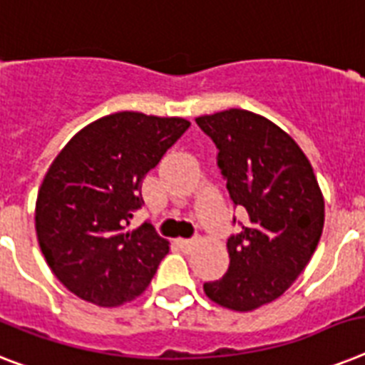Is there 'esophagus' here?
<instances>
[{
    "mask_svg": "<svg viewBox=\"0 0 365 365\" xmlns=\"http://www.w3.org/2000/svg\"><path fill=\"white\" fill-rule=\"evenodd\" d=\"M178 245H180V250H182L183 253H189V251L192 250V245H195V242H192V240L182 238V240H178Z\"/></svg>",
    "mask_w": 365,
    "mask_h": 365,
    "instance_id": "obj_1",
    "label": "esophagus"
}]
</instances>
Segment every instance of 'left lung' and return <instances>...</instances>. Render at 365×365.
Segmentation results:
<instances>
[{"label": "left lung", "instance_id": "left-lung-1", "mask_svg": "<svg viewBox=\"0 0 365 365\" xmlns=\"http://www.w3.org/2000/svg\"><path fill=\"white\" fill-rule=\"evenodd\" d=\"M197 125L219 150L234 208L247 212L227 242V274L204 283V292L219 306L253 311L279 298L304 272L321 240L324 198L300 146L262 115L230 108L200 115Z\"/></svg>", "mask_w": 365, "mask_h": 365}]
</instances>
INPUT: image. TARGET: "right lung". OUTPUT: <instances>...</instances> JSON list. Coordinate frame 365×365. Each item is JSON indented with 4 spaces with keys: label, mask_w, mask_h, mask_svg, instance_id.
Returning a JSON list of instances; mask_svg holds the SVG:
<instances>
[{
    "label": "right lung",
    "mask_w": 365,
    "mask_h": 365,
    "mask_svg": "<svg viewBox=\"0 0 365 365\" xmlns=\"http://www.w3.org/2000/svg\"><path fill=\"white\" fill-rule=\"evenodd\" d=\"M183 118L115 112L76 133L38 189L35 229L50 269L103 307L142 294L168 253L152 225L129 230L142 180L189 129Z\"/></svg>",
    "instance_id": "obj_1"
}]
</instances>
